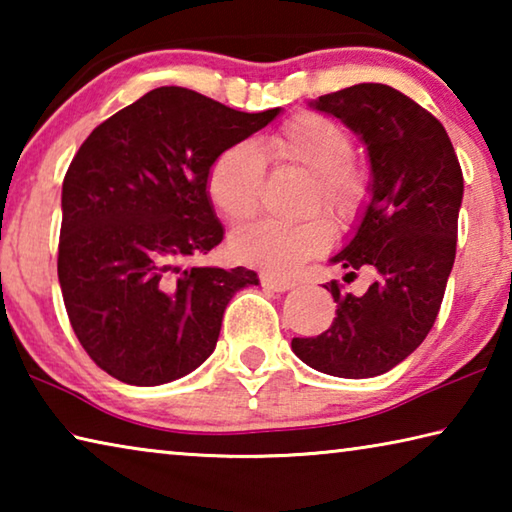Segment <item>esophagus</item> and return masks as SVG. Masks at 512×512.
I'll return each instance as SVG.
<instances>
[{"label":"esophagus","instance_id":"34e87169","mask_svg":"<svg viewBox=\"0 0 512 512\" xmlns=\"http://www.w3.org/2000/svg\"><path fill=\"white\" fill-rule=\"evenodd\" d=\"M259 282H262L264 289H271V291H289L296 287V282L291 280V277H280V275H268L262 273L259 275Z\"/></svg>","mask_w":512,"mask_h":512}]
</instances>
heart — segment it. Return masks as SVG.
<instances>
[{
    "mask_svg": "<svg viewBox=\"0 0 512 512\" xmlns=\"http://www.w3.org/2000/svg\"><path fill=\"white\" fill-rule=\"evenodd\" d=\"M352 135L320 112H300L255 146L230 144L207 169V198L223 219L246 221L259 210L264 192V164L307 173L296 212L305 221H255L232 232L230 255L239 264L271 273H291L332 244V225L348 228L366 210L372 192L368 167L352 158Z\"/></svg>",
    "mask_w": 512,
    "mask_h": 512,
    "instance_id": "1",
    "label": "heart"
}]
</instances>
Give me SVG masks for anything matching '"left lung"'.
<instances>
[{"label":"left lung","mask_w":512,"mask_h":512,"mask_svg":"<svg viewBox=\"0 0 512 512\" xmlns=\"http://www.w3.org/2000/svg\"><path fill=\"white\" fill-rule=\"evenodd\" d=\"M361 135L372 167V198L357 235L334 264L375 280L352 296L327 282L336 316L327 332L293 339L307 366L325 375H384L427 339L456 257L463 171L445 126L400 90L359 83L314 103Z\"/></svg>","instance_id":"obj_1"}]
</instances>
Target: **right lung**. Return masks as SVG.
I'll use <instances>...</instances> for the list:
<instances>
[{"label":"right lung","mask_w":512,"mask_h":512,"mask_svg":"<svg viewBox=\"0 0 512 512\" xmlns=\"http://www.w3.org/2000/svg\"><path fill=\"white\" fill-rule=\"evenodd\" d=\"M280 108L241 112L158 88L99 124L63 180L58 282L76 339L110 377L160 386L201 366L230 298L257 273L185 266L221 244L212 160Z\"/></svg>","instance_id":"obj_1"}]
</instances>
